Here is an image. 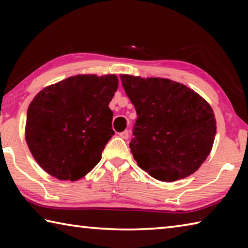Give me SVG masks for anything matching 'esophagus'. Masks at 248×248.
I'll return each mask as SVG.
<instances>
[{"instance_id":"esophagus-1","label":"esophagus","mask_w":248,"mask_h":248,"mask_svg":"<svg viewBox=\"0 0 248 248\" xmlns=\"http://www.w3.org/2000/svg\"><path fill=\"white\" fill-rule=\"evenodd\" d=\"M119 136L123 138V139H128V138H129V131H128V130H124V131L119 133Z\"/></svg>"}]
</instances>
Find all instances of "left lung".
Masks as SVG:
<instances>
[{
    "mask_svg": "<svg viewBox=\"0 0 248 248\" xmlns=\"http://www.w3.org/2000/svg\"><path fill=\"white\" fill-rule=\"evenodd\" d=\"M120 78L138 116L129 143L138 165L162 182L194 174L215 141L217 123L210 105L170 79L125 74Z\"/></svg>",
    "mask_w": 248,
    "mask_h": 248,
    "instance_id": "1",
    "label": "left lung"
}]
</instances>
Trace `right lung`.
<instances>
[{"label": "right lung", "mask_w": 248, "mask_h": 248, "mask_svg": "<svg viewBox=\"0 0 248 248\" xmlns=\"http://www.w3.org/2000/svg\"><path fill=\"white\" fill-rule=\"evenodd\" d=\"M116 75H75L40 91L27 110L26 142L41 169L60 180H77L102 158L114 136L108 107Z\"/></svg>", "instance_id": "1"}]
</instances>
